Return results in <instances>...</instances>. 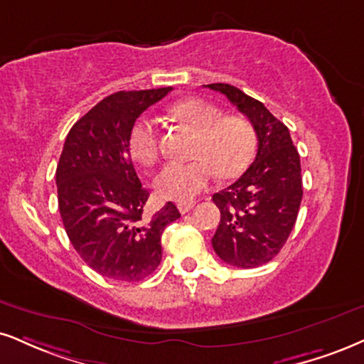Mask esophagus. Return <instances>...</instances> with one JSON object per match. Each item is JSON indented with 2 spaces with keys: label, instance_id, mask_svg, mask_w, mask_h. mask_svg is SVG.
Masks as SVG:
<instances>
[{
  "label": "esophagus",
  "instance_id": "34e87169",
  "mask_svg": "<svg viewBox=\"0 0 364 364\" xmlns=\"http://www.w3.org/2000/svg\"><path fill=\"white\" fill-rule=\"evenodd\" d=\"M194 205H196V203H192L191 200V203H181L177 208H178V210H181V214H187L192 208H194Z\"/></svg>",
  "mask_w": 364,
  "mask_h": 364
}]
</instances>
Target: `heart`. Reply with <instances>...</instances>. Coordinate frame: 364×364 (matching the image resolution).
Returning a JSON list of instances; mask_svg holds the SVG:
<instances>
[{
	"mask_svg": "<svg viewBox=\"0 0 364 364\" xmlns=\"http://www.w3.org/2000/svg\"><path fill=\"white\" fill-rule=\"evenodd\" d=\"M177 119L199 132L192 161H168L156 173L155 189L160 197L189 203L216 175L232 178L243 173L257 154V132L241 116H224L213 102L182 100L170 107ZM129 154L141 165H151L160 155V128L154 118L141 116L129 132Z\"/></svg>",
	"mask_w": 364,
	"mask_h": 364,
	"instance_id": "obj_1",
	"label": "heart"
}]
</instances>
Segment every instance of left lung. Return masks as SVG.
<instances>
[{
	"label": "left lung",
	"instance_id": "8db88e82",
	"mask_svg": "<svg viewBox=\"0 0 364 364\" xmlns=\"http://www.w3.org/2000/svg\"><path fill=\"white\" fill-rule=\"evenodd\" d=\"M219 91L253 124L257 159L228 189L213 196L221 221L213 248L223 262L237 268L268 263L284 248L302 203V170L289 128L263 102L230 84H208Z\"/></svg>",
	"mask_w": 364,
	"mask_h": 364
}]
</instances>
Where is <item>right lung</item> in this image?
Listing matches in <instances>:
<instances>
[{
  "label": "right lung",
  "instance_id": "right-lung-1",
  "mask_svg": "<svg viewBox=\"0 0 364 364\" xmlns=\"http://www.w3.org/2000/svg\"><path fill=\"white\" fill-rule=\"evenodd\" d=\"M172 87L119 91L97 102L67 134L55 182L58 210L74 250L106 278L138 282L161 262V232L181 218L167 203L146 216L148 191L129 156V132Z\"/></svg>",
  "mask_w": 364,
  "mask_h": 364
}]
</instances>
